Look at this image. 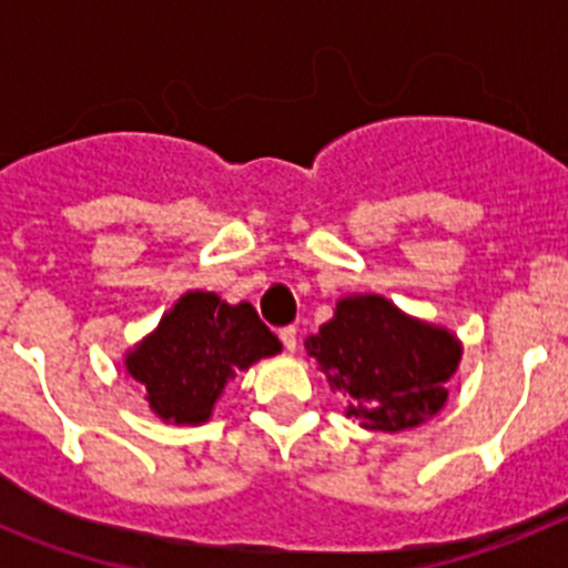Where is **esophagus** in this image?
I'll list each match as a JSON object with an SVG mask.
<instances>
[{
  "label": "esophagus",
  "mask_w": 568,
  "mask_h": 568,
  "mask_svg": "<svg viewBox=\"0 0 568 568\" xmlns=\"http://www.w3.org/2000/svg\"><path fill=\"white\" fill-rule=\"evenodd\" d=\"M278 338H281V344H284V349H287V353H295V344H298V333H295V327H281Z\"/></svg>",
  "instance_id": "esophagus-1"
}]
</instances>
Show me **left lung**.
Listing matches in <instances>:
<instances>
[{
    "instance_id": "obj_1",
    "label": "left lung",
    "mask_w": 568,
    "mask_h": 568,
    "mask_svg": "<svg viewBox=\"0 0 568 568\" xmlns=\"http://www.w3.org/2000/svg\"><path fill=\"white\" fill-rule=\"evenodd\" d=\"M307 353L344 389L366 429L400 433L433 418L446 400L460 346L446 329L406 318L381 295L338 301L335 318L307 338Z\"/></svg>"
}]
</instances>
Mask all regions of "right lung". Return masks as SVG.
I'll list each match as a JSON object with an SVG mask.
<instances>
[{"label": "right lung", "mask_w": 568, "mask_h": 568, "mask_svg": "<svg viewBox=\"0 0 568 568\" xmlns=\"http://www.w3.org/2000/svg\"><path fill=\"white\" fill-rule=\"evenodd\" d=\"M281 349L253 304L187 293L159 329L128 355V373L148 389L150 409L175 424H202L227 378Z\"/></svg>", "instance_id": "add662e5"}]
</instances>
